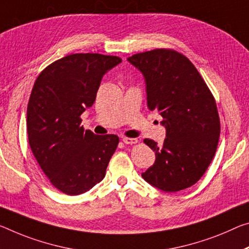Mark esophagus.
Wrapping results in <instances>:
<instances>
[{
  "mask_svg": "<svg viewBox=\"0 0 249 249\" xmlns=\"http://www.w3.org/2000/svg\"><path fill=\"white\" fill-rule=\"evenodd\" d=\"M123 142H124V144L133 145V144L137 143V140L136 139H131V137H123Z\"/></svg>",
  "mask_w": 249,
  "mask_h": 249,
  "instance_id": "obj_1",
  "label": "esophagus"
}]
</instances>
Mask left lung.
<instances>
[{
	"label": "left lung",
	"mask_w": 249,
	"mask_h": 249,
	"mask_svg": "<svg viewBox=\"0 0 249 249\" xmlns=\"http://www.w3.org/2000/svg\"><path fill=\"white\" fill-rule=\"evenodd\" d=\"M127 61L143 74L147 107L160 113L166 129L161 145L144 140L156 159L142 177L167 193L191 187L206 172L218 145L214 97L193 63L175 51L153 50Z\"/></svg>",
	"instance_id": "obj_1"
}]
</instances>
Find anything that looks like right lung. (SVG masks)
Instances as JSON below:
<instances>
[{
  "mask_svg": "<svg viewBox=\"0 0 249 249\" xmlns=\"http://www.w3.org/2000/svg\"><path fill=\"white\" fill-rule=\"evenodd\" d=\"M121 62L102 54L68 55L34 83L27 105L29 143L44 174L65 194H83L105 177L118 137L84 131L80 116L93 105L104 75Z\"/></svg>",
  "mask_w": 249,
  "mask_h": 249,
  "instance_id": "add662e5",
  "label": "right lung"
}]
</instances>
